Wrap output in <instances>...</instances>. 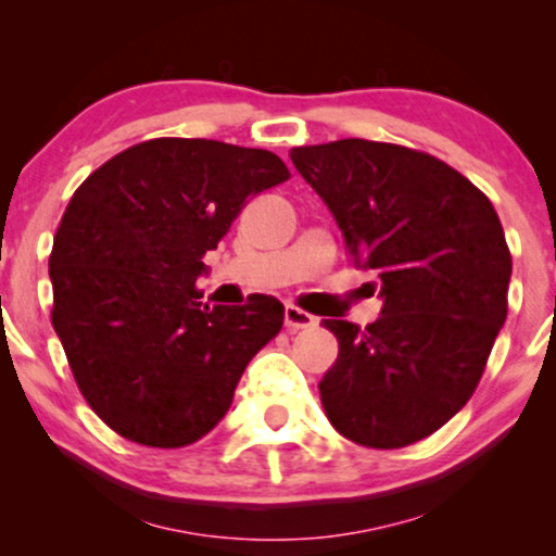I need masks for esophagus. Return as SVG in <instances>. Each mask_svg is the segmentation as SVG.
<instances>
[{
	"label": "esophagus",
	"mask_w": 556,
	"mask_h": 556,
	"mask_svg": "<svg viewBox=\"0 0 556 556\" xmlns=\"http://www.w3.org/2000/svg\"><path fill=\"white\" fill-rule=\"evenodd\" d=\"M285 327L290 331L311 329V327H316V318L311 314H305V311H300L298 305H287V308H285Z\"/></svg>",
	"instance_id": "esophagus-1"
}]
</instances>
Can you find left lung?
<instances>
[{
  "instance_id": "8db88e82",
  "label": "left lung",
  "mask_w": 556,
  "mask_h": 556,
  "mask_svg": "<svg viewBox=\"0 0 556 556\" xmlns=\"http://www.w3.org/2000/svg\"><path fill=\"white\" fill-rule=\"evenodd\" d=\"M290 159L379 279L374 324L324 321L340 342L318 381L327 418L363 446L420 442L476 392L507 318L500 216L468 177L405 146L344 138Z\"/></svg>"
}]
</instances>
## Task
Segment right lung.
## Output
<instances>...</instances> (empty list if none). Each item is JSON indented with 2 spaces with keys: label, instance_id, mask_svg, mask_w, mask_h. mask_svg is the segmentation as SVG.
Returning <instances> with one entry per match:
<instances>
[{
  "label": "right lung",
  "instance_id": "1",
  "mask_svg": "<svg viewBox=\"0 0 556 556\" xmlns=\"http://www.w3.org/2000/svg\"><path fill=\"white\" fill-rule=\"evenodd\" d=\"M290 177L264 149L154 138L112 156L70 198L54 235L52 324L83 397L146 446L193 444L225 418L285 305H208L195 279L248 198Z\"/></svg>",
  "mask_w": 556,
  "mask_h": 556
}]
</instances>
